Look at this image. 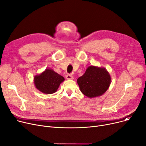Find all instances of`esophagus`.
<instances>
[{"instance_id":"34e87169","label":"esophagus","mask_w":146,"mask_h":146,"mask_svg":"<svg viewBox=\"0 0 146 146\" xmlns=\"http://www.w3.org/2000/svg\"><path fill=\"white\" fill-rule=\"evenodd\" d=\"M66 79L67 80H72V79H73V76L72 75H70V74L66 75Z\"/></svg>"}]
</instances>
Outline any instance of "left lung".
I'll use <instances>...</instances> for the list:
<instances>
[{
	"mask_svg": "<svg viewBox=\"0 0 146 146\" xmlns=\"http://www.w3.org/2000/svg\"><path fill=\"white\" fill-rule=\"evenodd\" d=\"M111 82L109 72L105 67L90 66L77 80L81 92L89 98L102 96L108 89Z\"/></svg>",
	"mask_w": 146,
	"mask_h": 146,
	"instance_id": "8db88e82",
	"label": "left lung"
}]
</instances>
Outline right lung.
<instances>
[{
  "label": "right lung",
  "mask_w": 146,
  "mask_h": 146,
  "mask_svg": "<svg viewBox=\"0 0 146 146\" xmlns=\"http://www.w3.org/2000/svg\"><path fill=\"white\" fill-rule=\"evenodd\" d=\"M64 81V78L54 71L51 68H47L39 74L34 76V83L35 88L41 92L49 95L55 93L58 89L61 83Z\"/></svg>",
  "instance_id": "obj_1"
}]
</instances>
